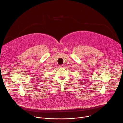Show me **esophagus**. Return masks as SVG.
<instances>
[{
	"label": "esophagus",
	"mask_w": 123,
	"mask_h": 123,
	"mask_svg": "<svg viewBox=\"0 0 123 123\" xmlns=\"http://www.w3.org/2000/svg\"><path fill=\"white\" fill-rule=\"evenodd\" d=\"M64 65H59V67H60V68H63L64 67Z\"/></svg>",
	"instance_id": "obj_1"
}]
</instances>
